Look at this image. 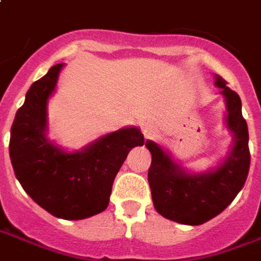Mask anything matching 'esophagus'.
<instances>
[{"mask_svg":"<svg viewBox=\"0 0 261 261\" xmlns=\"http://www.w3.org/2000/svg\"><path fill=\"white\" fill-rule=\"evenodd\" d=\"M158 127L155 124H152V123H145V124L142 125V134L145 138H153V137L158 136Z\"/></svg>","mask_w":261,"mask_h":261,"instance_id":"34e87169","label":"esophagus"}]
</instances>
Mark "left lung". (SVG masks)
<instances>
[{"label":"left lung","instance_id":"8db88e82","mask_svg":"<svg viewBox=\"0 0 261 261\" xmlns=\"http://www.w3.org/2000/svg\"><path fill=\"white\" fill-rule=\"evenodd\" d=\"M227 84L223 77L216 76V86L221 88L227 102V124L233 133L232 150L219 169L204 174H188L158 144L146 142L152 153L148 171L150 194L155 209L166 219L188 225L206 223L228 207L248 178V124L242 116L241 98Z\"/></svg>","mask_w":261,"mask_h":261}]
</instances>
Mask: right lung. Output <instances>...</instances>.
I'll return each instance as SVG.
<instances>
[{
    "instance_id": "obj_1",
    "label": "right lung",
    "mask_w": 261,
    "mask_h": 261,
    "mask_svg": "<svg viewBox=\"0 0 261 261\" xmlns=\"http://www.w3.org/2000/svg\"><path fill=\"white\" fill-rule=\"evenodd\" d=\"M63 63L34 82L11 127L9 156L23 190L55 217L82 220L103 212L116 174L131 148L144 145L136 127L102 137L82 152L66 153L45 138L47 101Z\"/></svg>"
}]
</instances>
